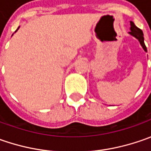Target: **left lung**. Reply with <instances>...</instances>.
Here are the masks:
<instances>
[{
    "instance_id": "obj_1",
    "label": "left lung",
    "mask_w": 151,
    "mask_h": 151,
    "mask_svg": "<svg viewBox=\"0 0 151 151\" xmlns=\"http://www.w3.org/2000/svg\"><path fill=\"white\" fill-rule=\"evenodd\" d=\"M129 33L131 34L132 36H134V38H136L139 40V42L140 43V44H141L145 52H147L146 46H145V42H144V33H143L142 30L139 29V27H137L133 22H130V32H129Z\"/></svg>"
}]
</instances>
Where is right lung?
<instances>
[{"instance_id": "add662e5", "label": "right lung", "mask_w": 151, "mask_h": 151, "mask_svg": "<svg viewBox=\"0 0 151 151\" xmlns=\"http://www.w3.org/2000/svg\"><path fill=\"white\" fill-rule=\"evenodd\" d=\"M18 28H19V27H18ZM18 28H17V29H18ZM17 31H16V32H17Z\"/></svg>"}]
</instances>
